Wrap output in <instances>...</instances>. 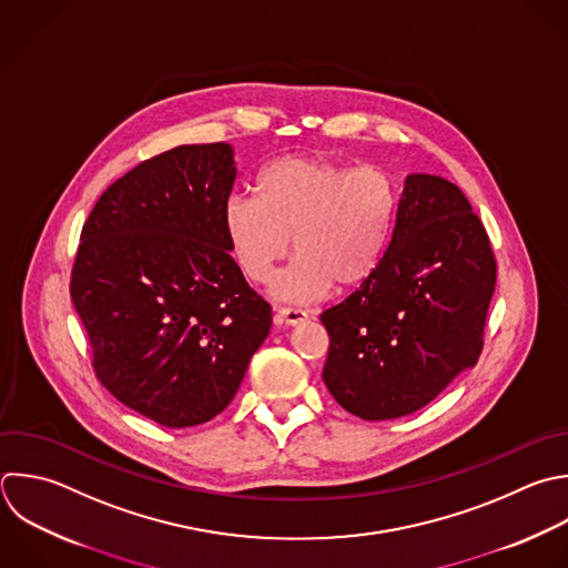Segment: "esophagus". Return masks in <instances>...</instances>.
<instances>
[{"mask_svg": "<svg viewBox=\"0 0 568 568\" xmlns=\"http://www.w3.org/2000/svg\"><path fill=\"white\" fill-rule=\"evenodd\" d=\"M273 320L277 326H297L308 320V313L302 308H277Z\"/></svg>", "mask_w": 568, "mask_h": 568, "instance_id": "obj_1", "label": "esophagus"}]
</instances>
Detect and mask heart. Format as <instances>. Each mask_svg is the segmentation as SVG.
Returning <instances> with one entry per match:
<instances>
[{
	"mask_svg": "<svg viewBox=\"0 0 568 568\" xmlns=\"http://www.w3.org/2000/svg\"><path fill=\"white\" fill-rule=\"evenodd\" d=\"M393 211L386 173L286 155L260 173L257 193L226 200L222 224L237 268L255 284L273 280L293 237L297 257L277 277L273 295L304 304L328 295L333 284L351 288L375 273Z\"/></svg>",
	"mask_w": 568,
	"mask_h": 568,
	"instance_id": "heart-1",
	"label": "heart"
}]
</instances>
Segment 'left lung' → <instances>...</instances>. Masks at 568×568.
Returning a JSON list of instances; mask_svg holds the SVG:
<instances>
[{
    "mask_svg": "<svg viewBox=\"0 0 568 568\" xmlns=\"http://www.w3.org/2000/svg\"><path fill=\"white\" fill-rule=\"evenodd\" d=\"M493 291L490 242L464 193L406 175L375 273L320 315L326 388L368 422L419 410L477 364Z\"/></svg>",
    "mask_w": 568,
    "mask_h": 568,
    "instance_id": "8db88e82",
    "label": "left lung"
}]
</instances>
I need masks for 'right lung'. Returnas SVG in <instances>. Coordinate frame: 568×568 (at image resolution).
Listing matches in <instances>:
<instances>
[{"instance_id":"add662e5","label":"right lung","mask_w":568,"mask_h":568,"mask_svg":"<svg viewBox=\"0 0 568 568\" xmlns=\"http://www.w3.org/2000/svg\"><path fill=\"white\" fill-rule=\"evenodd\" d=\"M233 155L217 142L142 162L104 191L80 237L71 297L95 373L166 428L222 413L273 322L224 235Z\"/></svg>"}]
</instances>
